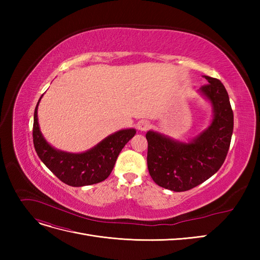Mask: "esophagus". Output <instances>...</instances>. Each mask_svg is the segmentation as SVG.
Masks as SVG:
<instances>
[{
	"mask_svg": "<svg viewBox=\"0 0 260 260\" xmlns=\"http://www.w3.org/2000/svg\"><path fill=\"white\" fill-rule=\"evenodd\" d=\"M149 128H151V122L148 120H140L138 122V129L140 131H147Z\"/></svg>",
	"mask_w": 260,
	"mask_h": 260,
	"instance_id": "obj_1",
	"label": "esophagus"
}]
</instances>
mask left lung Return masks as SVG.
Instances as JSON below:
<instances>
[{
  "label": "left lung",
  "instance_id": "1",
  "mask_svg": "<svg viewBox=\"0 0 260 260\" xmlns=\"http://www.w3.org/2000/svg\"><path fill=\"white\" fill-rule=\"evenodd\" d=\"M208 81L200 92L210 101L214 119L209 127L183 143L148 131L147 168L156 184L175 192H184L203 183L222 166L233 132V112L221 81L204 76Z\"/></svg>",
  "mask_w": 260,
  "mask_h": 260
}]
</instances>
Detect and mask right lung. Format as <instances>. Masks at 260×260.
<instances>
[{"label": "right lung", "instance_id": "obj_1", "mask_svg": "<svg viewBox=\"0 0 260 260\" xmlns=\"http://www.w3.org/2000/svg\"><path fill=\"white\" fill-rule=\"evenodd\" d=\"M39 102L35 109L32 137L36 152L45 166L61 182L72 186L90 185L104 181L111 175L121 149L135 137L137 131L135 129L117 131L84 153L58 151L46 142L40 131L38 122Z\"/></svg>", "mask_w": 260, "mask_h": 260}]
</instances>
